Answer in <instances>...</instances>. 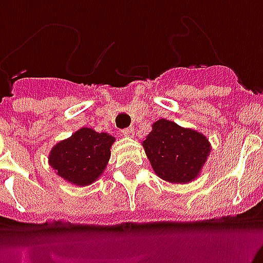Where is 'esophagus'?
<instances>
[{
	"mask_svg": "<svg viewBox=\"0 0 263 263\" xmlns=\"http://www.w3.org/2000/svg\"><path fill=\"white\" fill-rule=\"evenodd\" d=\"M123 135L125 136V138H132V136L135 135V131H134V128L132 127L125 128V129H123Z\"/></svg>",
	"mask_w": 263,
	"mask_h": 263,
	"instance_id": "esophagus-1",
	"label": "esophagus"
}]
</instances>
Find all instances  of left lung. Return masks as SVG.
Returning a JSON list of instances; mask_svg holds the SVG:
<instances>
[{
  "label": "left lung",
  "mask_w": 263,
  "mask_h": 263,
  "mask_svg": "<svg viewBox=\"0 0 263 263\" xmlns=\"http://www.w3.org/2000/svg\"><path fill=\"white\" fill-rule=\"evenodd\" d=\"M143 147L156 175L173 184L195 180L212 150L203 134L165 119L153 124Z\"/></svg>",
  "instance_id": "8db88e82"
}]
</instances>
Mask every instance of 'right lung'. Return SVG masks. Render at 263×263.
I'll return each instance as SVG.
<instances>
[{
    "instance_id": "1",
    "label": "right lung",
    "mask_w": 263,
    "mask_h": 263,
    "mask_svg": "<svg viewBox=\"0 0 263 263\" xmlns=\"http://www.w3.org/2000/svg\"><path fill=\"white\" fill-rule=\"evenodd\" d=\"M115 140L106 132L80 128L51 148L49 164L68 183L86 187L103 173Z\"/></svg>"
}]
</instances>
